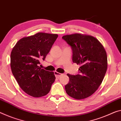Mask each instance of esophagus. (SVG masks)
<instances>
[{
  "label": "esophagus",
  "mask_w": 121,
  "mask_h": 121,
  "mask_svg": "<svg viewBox=\"0 0 121 121\" xmlns=\"http://www.w3.org/2000/svg\"><path fill=\"white\" fill-rule=\"evenodd\" d=\"M54 74H55V77H56V78H59L62 75V74H60V73H59L56 72V71L54 72Z\"/></svg>",
  "instance_id": "34e87169"
}]
</instances>
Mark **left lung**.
<instances>
[{
    "label": "left lung",
    "mask_w": 121,
    "mask_h": 121,
    "mask_svg": "<svg viewBox=\"0 0 121 121\" xmlns=\"http://www.w3.org/2000/svg\"><path fill=\"white\" fill-rule=\"evenodd\" d=\"M62 39L72 47L73 62L80 65V74H67L69 82L65 86L67 94L76 99L91 96L101 85L108 61L104 47L94 36L81 33L68 34Z\"/></svg>",
    "instance_id": "1"
}]
</instances>
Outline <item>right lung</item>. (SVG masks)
I'll use <instances>...</instances> for the list:
<instances>
[{"instance_id":"1","label":"right lung","mask_w":121,"mask_h":121,"mask_svg":"<svg viewBox=\"0 0 121 121\" xmlns=\"http://www.w3.org/2000/svg\"><path fill=\"white\" fill-rule=\"evenodd\" d=\"M58 35L39 32L20 39L11 53V68L20 87L34 97L47 95L55 81L53 72L41 69L40 60H45Z\"/></svg>"}]
</instances>
